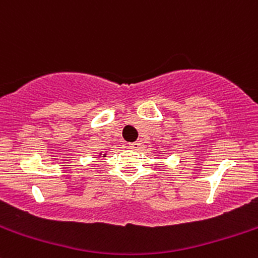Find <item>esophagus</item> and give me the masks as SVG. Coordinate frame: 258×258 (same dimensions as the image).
Wrapping results in <instances>:
<instances>
[{
    "mask_svg": "<svg viewBox=\"0 0 258 258\" xmlns=\"http://www.w3.org/2000/svg\"><path fill=\"white\" fill-rule=\"evenodd\" d=\"M140 147H141V144H140V142H132V144H128V148H131V150H140Z\"/></svg>",
    "mask_w": 258,
    "mask_h": 258,
    "instance_id": "34e87169",
    "label": "esophagus"
}]
</instances>
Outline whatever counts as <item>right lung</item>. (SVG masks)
Masks as SVG:
<instances>
[{"instance_id":"obj_1","label":"right lung","mask_w":258,"mask_h":258,"mask_svg":"<svg viewBox=\"0 0 258 258\" xmlns=\"http://www.w3.org/2000/svg\"><path fill=\"white\" fill-rule=\"evenodd\" d=\"M101 155H102V153H100V156H101ZM102 157H106V155H103V156H102Z\"/></svg>"}]
</instances>
